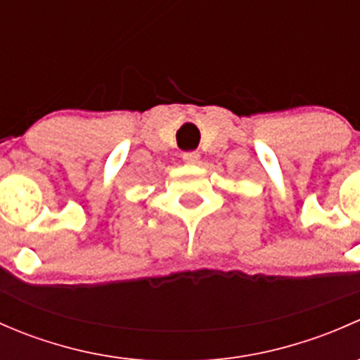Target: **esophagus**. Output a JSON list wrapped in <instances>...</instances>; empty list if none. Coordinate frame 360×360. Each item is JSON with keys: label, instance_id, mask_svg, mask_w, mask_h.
Listing matches in <instances>:
<instances>
[{"label": "esophagus", "instance_id": "34e87169", "mask_svg": "<svg viewBox=\"0 0 360 360\" xmlns=\"http://www.w3.org/2000/svg\"><path fill=\"white\" fill-rule=\"evenodd\" d=\"M183 160L186 163H198L200 153H198V151H186V153H183Z\"/></svg>", "mask_w": 360, "mask_h": 360}]
</instances>
